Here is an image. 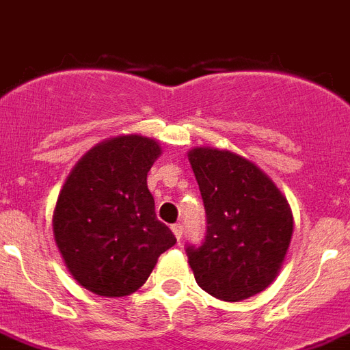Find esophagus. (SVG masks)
Here are the masks:
<instances>
[{"mask_svg": "<svg viewBox=\"0 0 350 350\" xmlns=\"http://www.w3.org/2000/svg\"><path fill=\"white\" fill-rule=\"evenodd\" d=\"M170 230H172V234H174V237L178 241L181 239V235H183V226H181V224H172V226H170Z\"/></svg>", "mask_w": 350, "mask_h": 350, "instance_id": "1", "label": "esophagus"}]
</instances>
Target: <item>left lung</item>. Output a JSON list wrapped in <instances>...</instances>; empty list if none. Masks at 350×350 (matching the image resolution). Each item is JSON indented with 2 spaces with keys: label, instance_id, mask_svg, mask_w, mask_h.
I'll use <instances>...</instances> for the list:
<instances>
[{
  "label": "left lung",
  "instance_id": "8db88e82",
  "mask_svg": "<svg viewBox=\"0 0 350 350\" xmlns=\"http://www.w3.org/2000/svg\"><path fill=\"white\" fill-rule=\"evenodd\" d=\"M189 161L206 212L201 246H187L196 282L239 302L273 282L293 235V214L277 185L230 150L196 147Z\"/></svg>",
  "mask_w": 350,
  "mask_h": 350
}]
</instances>
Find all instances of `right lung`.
<instances>
[{
	"mask_svg": "<svg viewBox=\"0 0 350 350\" xmlns=\"http://www.w3.org/2000/svg\"><path fill=\"white\" fill-rule=\"evenodd\" d=\"M161 147L140 135L116 136L88 150L68 176L53 210V237L68 271L100 297H126L174 246L156 219L147 172Z\"/></svg>",
	"mask_w": 350,
	"mask_h": 350,
	"instance_id": "add662e5",
	"label": "right lung"
}]
</instances>
